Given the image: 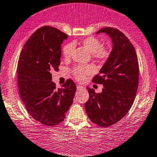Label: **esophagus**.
I'll return each mask as SVG.
<instances>
[{
  "mask_svg": "<svg viewBox=\"0 0 157 157\" xmlns=\"http://www.w3.org/2000/svg\"><path fill=\"white\" fill-rule=\"evenodd\" d=\"M76 88H77V90H81V89H84V87L80 85H78L76 86Z\"/></svg>",
  "mask_w": 157,
  "mask_h": 157,
  "instance_id": "esophagus-1",
  "label": "esophagus"
}]
</instances>
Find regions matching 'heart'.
I'll list each match as a JSON object with an SVG mask.
<instances>
[{
	"instance_id": "b5f03b06",
	"label": "heart",
	"mask_w": 157,
	"mask_h": 157,
	"mask_svg": "<svg viewBox=\"0 0 157 157\" xmlns=\"http://www.w3.org/2000/svg\"><path fill=\"white\" fill-rule=\"evenodd\" d=\"M80 43L87 51L92 53L93 58L101 63L105 62L110 56V49L102 46V43L97 38L89 36L83 39ZM73 49L74 45L71 43H67L63 47V55L66 58H69L71 56ZM94 72V68L91 65H78L73 69L74 76L78 81H83L86 75H91Z\"/></svg>"
}]
</instances>
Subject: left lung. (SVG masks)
Returning a JSON list of instances; mask_svg holds the SVG:
<instances>
[{"label": "left lung", "instance_id": "8db88e82", "mask_svg": "<svg viewBox=\"0 0 157 157\" xmlns=\"http://www.w3.org/2000/svg\"><path fill=\"white\" fill-rule=\"evenodd\" d=\"M105 33L112 38L110 56L92 82L103 85L97 94L87 87L89 99L85 108L94 124L108 127L118 122L132 107L139 86V67L134 46L124 33L113 28H103L97 33Z\"/></svg>", "mask_w": 157, "mask_h": 157}]
</instances>
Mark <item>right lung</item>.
<instances>
[{
  "label": "right lung",
  "instance_id": "obj_1",
  "mask_svg": "<svg viewBox=\"0 0 157 157\" xmlns=\"http://www.w3.org/2000/svg\"><path fill=\"white\" fill-rule=\"evenodd\" d=\"M67 35L44 26L27 40L18 59L17 74L20 97L30 115L45 126L60 124L73 102L76 85L71 79L56 88L52 73L59 70L61 44Z\"/></svg>",
  "mask_w": 157,
  "mask_h": 157
}]
</instances>
